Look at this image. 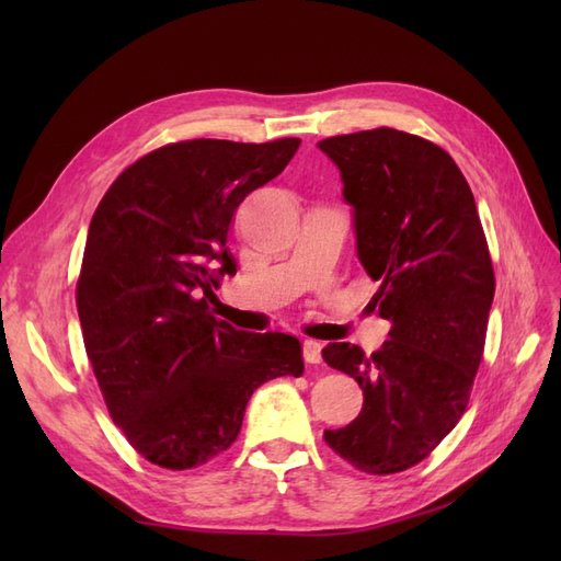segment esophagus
<instances>
[{
  "label": "esophagus",
  "mask_w": 561,
  "mask_h": 561,
  "mask_svg": "<svg viewBox=\"0 0 561 561\" xmlns=\"http://www.w3.org/2000/svg\"><path fill=\"white\" fill-rule=\"evenodd\" d=\"M320 351H322V344H320V342H316V339H307V342H304V346H301L304 360H307L309 365H318V363L322 360Z\"/></svg>",
  "instance_id": "esophagus-1"
}]
</instances>
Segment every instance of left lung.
Listing matches in <instances>:
<instances>
[{
  "mask_svg": "<svg viewBox=\"0 0 561 561\" xmlns=\"http://www.w3.org/2000/svg\"><path fill=\"white\" fill-rule=\"evenodd\" d=\"M339 168L355 248L379 280L383 346L334 342L322 358L363 388V410L325 443L363 472L423 461L466 412L494 301L478 206L454 159L419 135L375 128L318 142Z\"/></svg>",
  "mask_w": 561,
  "mask_h": 561,
  "instance_id": "left-lung-1",
  "label": "left lung"
}]
</instances>
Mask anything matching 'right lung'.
Here are the masks:
<instances>
[{"label":"right lung","mask_w":561,"mask_h":561,"mask_svg":"<svg viewBox=\"0 0 561 561\" xmlns=\"http://www.w3.org/2000/svg\"><path fill=\"white\" fill-rule=\"evenodd\" d=\"M299 138L165 145L114 180L91 219L77 311L93 375L130 447L168 470L208 463L241 433L254 388L301 377V344L213 316L241 201Z\"/></svg>","instance_id":"add662e5"}]
</instances>
